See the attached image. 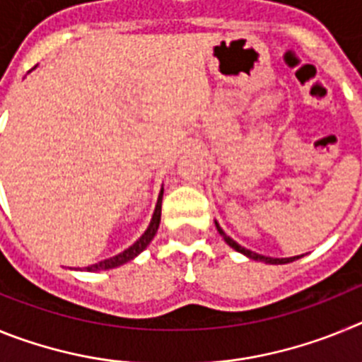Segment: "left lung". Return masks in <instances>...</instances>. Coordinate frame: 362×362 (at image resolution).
Segmentation results:
<instances>
[{
  "instance_id": "1",
  "label": "left lung",
  "mask_w": 362,
  "mask_h": 362,
  "mask_svg": "<svg viewBox=\"0 0 362 362\" xmlns=\"http://www.w3.org/2000/svg\"><path fill=\"white\" fill-rule=\"evenodd\" d=\"M216 226H217V232H219L221 235H223V239H225V241L228 243L230 246H232L233 250L241 252V254H245L246 257L254 259V261H263V263H270V264H284V263H292V261H296V259H299V255H297V257H288V259H276V257H267V255H261V254H255V252H252V250H246L245 246L238 245V243L233 241L232 238H228V235H226V233L223 232V228H221V226L217 225V223H216Z\"/></svg>"
}]
</instances>
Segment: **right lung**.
Listing matches in <instances>:
<instances>
[{"mask_svg": "<svg viewBox=\"0 0 362 362\" xmlns=\"http://www.w3.org/2000/svg\"><path fill=\"white\" fill-rule=\"evenodd\" d=\"M161 201H163V190H161V194H159L158 204H156V210H153V216H152V221H150L148 228H146V232L143 233L141 238L137 239V241L134 243L130 248H127V250L121 252V254L114 255V257L105 259V261H101V263L90 264V267H86L85 270L86 272L110 270V268H116V267H121V264H124V263H129L130 259L136 257L137 254H141L146 246H148V243L152 241L153 235H156V232H158V228H159V221H161Z\"/></svg>", "mask_w": 362, "mask_h": 362, "instance_id": "add662e5", "label": "right lung"}]
</instances>
